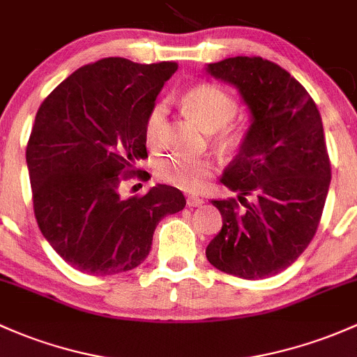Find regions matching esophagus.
I'll return each mask as SVG.
<instances>
[{"mask_svg":"<svg viewBox=\"0 0 357 357\" xmlns=\"http://www.w3.org/2000/svg\"><path fill=\"white\" fill-rule=\"evenodd\" d=\"M202 204H204V201H202L201 197H197V195H189V197H187V206H189V208H199V206Z\"/></svg>","mask_w":357,"mask_h":357,"instance_id":"34e87169","label":"esophagus"}]
</instances>
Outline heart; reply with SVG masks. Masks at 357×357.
Listing matches in <instances>:
<instances>
[{
    "mask_svg": "<svg viewBox=\"0 0 357 357\" xmlns=\"http://www.w3.org/2000/svg\"><path fill=\"white\" fill-rule=\"evenodd\" d=\"M182 105L195 122L206 131L220 129V139L231 144L238 139V132L229 126L238 112V102L233 95L213 83H199L183 91ZM167 129V105L156 102L148 112L144 122V137L149 146L156 148L163 143ZM214 172L211 158H189V156H167L156 165V177L162 182L183 190H199Z\"/></svg>",
    "mask_w": 357,
    "mask_h": 357,
    "instance_id": "b5f03b06",
    "label": "heart"
}]
</instances>
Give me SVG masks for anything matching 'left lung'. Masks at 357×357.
Segmentation results:
<instances>
[{"instance_id":"8db88e82","label":"left lung","mask_w":357,"mask_h":357,"mask_svg":"<svg viewBox=\"0 0 357 357\" xmlns=\"http://www.w3.org/2000/svg\"><path fill=\"white\" fill-rule=\"evenodd\" d=\"M208 71L238 88L252 126L221 177L238 201H213L223 226L206 257L226 274L271 278L305 252L320 225L332 177L320 112L298 79L259 56L228 57Z\"/></svg>"}]
</instances>
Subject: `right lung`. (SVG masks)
<instances>
[{
	"instance_id": "right-lung-1",
	"label": "right lung",
	"mask_w": 357,
	"mask_h": 357,
	"mask_svg": "<svg viewBox=\"0 0 357 357\" xmlns=\"http://www.w3.org/2000/svg\"><path fill=\"white\" fill-rule=\"evenodd\" d=\"M175 63L105 57L57 85L37 110L26 144L33 214L42 235L73 269L112 275L139 266L156 225L185 208L170 185L121 197L119 185L148 172L144 122ZM138 174H136L135 172Z\"/></svg>"
}]
</instances>
